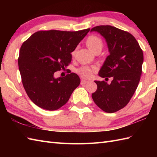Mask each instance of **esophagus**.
Instances as JSON below:
<instances>
[{"label":"esophagus","mask_w":157,"mask_h":157,"mask_svg":"<svg viewBox=\"0 0 157 157\" xmlns=\"http://www.w3.org/2000/svg\"><path fill=\"white\" fill-rule=\"evenodd\" d=\"M88 82V80H86V79H81V84H84Z\"/></svg>","instance_id":"esophagus-1"}]
</instances>
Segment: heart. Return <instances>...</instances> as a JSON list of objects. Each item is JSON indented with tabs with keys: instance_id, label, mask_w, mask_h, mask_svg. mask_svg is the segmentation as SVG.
Listing matches in <instances>:
<instances>
[{
	"instance_id": "heart-1",
	"label": "heart",
	"mask_w": 157,
	"mask_h": 157,
	"mask_svg": "<svg viewBox=\"0 0 157 157\" xmlns=\"http://www.w3.org/2000/svg\"><path fill=\"white\" fill-rule=\"evenodd\" d=\"M86 46L88 48L92 51L95 54L98 52H101L103 48V42L101 38L95 35H91L88 37L86 41ZM75 54V51L72 52V55ZM95 67H88L82 66L77 70V73L82 76V78H89L92 74V73L96 71Z\"/></svg>"
}]
</instances>
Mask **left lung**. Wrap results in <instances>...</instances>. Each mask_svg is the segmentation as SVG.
<instances>
[{"mask_svg": "<svg viewBox=\"0 0 157 157\" xmlns=\"http://www.w3.org/2000/svg\"><path fill=\"white\" fill-rule=\"evenodd\" d=\"M100 33L107 43L109 55L98 75L108 79L94 81L97 90L92 93L95 104L106 113H115L128 104L139 84L144 56L136 38L130 33L111 25H99L91 29Z\"/></svg>", "mask_w": 157, "mask_h": 157, "instance_id": "obj_1", "label": "left lung"}]
</instances>
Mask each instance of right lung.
Segmentation results:
<instances>
[{"instance_id":"1","label":"right lung","mask_w":157,"mask_h":157,"mask_svg":"<svg viewBox=\"0 0 157 157\" xmlns=\"http://www.w3.org/2000/svg\"><path fill=\"white\" fill-rule=\"evenodd\" d=\"M38 31L23 43L18 64L22 84L31 101L48 111L60 109L80 84L75 73L55 78L71 61V54L90 31Z\"/></svg>"}]
</instances>
